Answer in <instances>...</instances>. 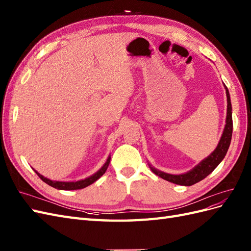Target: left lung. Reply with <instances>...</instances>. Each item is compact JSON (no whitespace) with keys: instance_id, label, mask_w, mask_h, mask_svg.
Here are the masks:
<instances>
[{"instance_id":"8db88e82","label":"left lung","mask_w":251,"mask_h":251,"mask_svg":"<svg viewBox=\"0 0 251 251\" xmlns=\"http://www.w3.org/2000/svg\"><path fill=\"white\" fill-rule=\"evenodd\" d=\"M226 89V97H227V116H226V124L224 127L223 133L220 139L217 148L207 156L203 161L200 162L197 166L193 167L191 170L182 175H171L164 173L159 169L154 168L152 165L148 164L152 173L160 177L164 178L170 183L182 185V186H191L200 181H202L207 176H209L212 171L217 168L219 164L223 161L225 157L229 145H230L231 137H232V107L230 102V95L224 84Z\"/></svg>"}]
</instances>
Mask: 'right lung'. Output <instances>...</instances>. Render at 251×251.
Listing matches in <instances>:
<instances>
[{
    "label": "right lung",
    "mask_w": 251,
    "mask_h": 251,
    "mask_svg": "<svg viewBox=\"0 0 251 251\" xmlns=\"http://www.w3.org/2000/svg\"><path fill=\"white\" fill-rule=\"evenodd\" d=\"M109 163H110V155L107 157V160H106L104 165L101 168H100L96 174L84 178V180L71 181V182L50 180V178L45 177L44 176H42L41 174H39L37 170H34V169L33 170L35 171V174H37L40 176V178L43 182H45L46 184H48L49 186H51V187H53L55 189H59V190H76V189H82V188L87 187V186L91 185L92 183H95L98 180V178H100L105 174V171L107 170V168H108Z\"/></svg>",
    "instance_id": "1"
}]
</instances>
